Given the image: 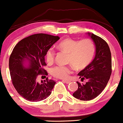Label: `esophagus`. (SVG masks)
<instances>
[{
	"instance_id": "1",
	"label": "esophagus",
	"mask_w": 123,
	"mask_h": 123,
	"mask_svg": "<svg viewBox=\"0 0 123 123\" xmlns=\"http://www.w3.org/2000/svg\"><path fill=\"white\" fill-rule=\"evenodd\" d=\"M62 81H64V83H67V84H68V83H70L71 82V81H70V80H63Z\"/></svg>"
}]
</instances>
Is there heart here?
<instances>
[{
  "mask_svg": "<svg viewBox=\"0 0 123 123\" xmlns=\"http://www.w3.org/2000/svg\"><path fill=\"white\" fill-rule=\"evenodd\" d=\"M57 47L68 54V63L77 69H83L87 66L93 60L95 53L94 44L89 39H83L79 42L72 39H66L58 44ZM55 57V51L50 49L46 53L47 63L52 64ZM72 72L70 66H57L52 68L51 73L55 77L67 79Z\"/></svg>",
  "mask_w": 123,
  "mask_h": 123,
  "instance_id": "heart-1",
  "label": "heart"
}]
</instances>
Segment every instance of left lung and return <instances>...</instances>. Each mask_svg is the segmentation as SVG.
<instances>
[{
	"instance_id": "left-lung-1",
	"label": "left lung",
	"mask_w": 123,
	"mask_h": 123,
	"mask_svg": "<svg viewBox=\"0 0 123 123\" xmlns=\"http://www.w3.org/2000/svg\"><path fill=\"white\" fill-rule=\"evenodd\" d=\"M87 35L95 44V56L91 63L78 74L81 81L86 79L87 82L81 84L77 81L78 89L73 94L75 98L83 101L97 97L107 84L111 74V55L108 44L93 33Z\"/></svg>"
}]
</instances>
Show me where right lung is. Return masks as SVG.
<instances>
[{"label": "right lung", "instance_id": "add662e5", "mask_svg": "<svg viewBox=\"0 0 123 123\" xmlns=\"http://www.w3.org/2000/svg\"><path fill=\"white\" fill-rule=\"evenodd\" d=\"M59 39V36L35 34L21 40L14 47L9 58L10 76L15 89L26 100L36 102L51 94L56 82L47 77L40 81L38 76L48 74L43 68L46 65L45 56Z\"/></svg>", "mask_w": 123, "mask_h": 123}]
</instances>
